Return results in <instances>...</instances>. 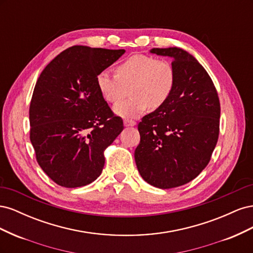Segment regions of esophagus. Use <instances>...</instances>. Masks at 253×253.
<instances>
[{"mask_svg":"<svg viewBox=\"0 0 253 253\" xmlns=\"http://www.w3.org/2000/svg\"><path fill=\"white\" fill-rule=\"evenodd\" d=\"M124 125H125V126H136V121L126 119L124 121Z\"/></svg>","mask_w":253,"mask_h":253,"instance_id":"esophagus-1","label":"esophagus"}]
</instances>
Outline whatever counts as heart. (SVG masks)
<instances>
[{"instance_id":"obj_1","label":"heart","mask_w":253,"mask_h":253,"mask_svg":"<svg viewBox=\"0 0 253 253\" xmlns=\"http://www.w3.org/2000/svg\"><path fill=\"white\" fill-rule=\"evenodd\" d=\"M116 75L103 71L97 75V86L110 103L124 99L128 88L131 97L115 105L122 118H135L150 108L157 110L169 100L175 85V70L170 61L147 55H134L115 68Z\"/></svg>"}]
</instances>
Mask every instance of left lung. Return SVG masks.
Listing matches in <instances>:
<instances>
[{"mask_svg": "<svg viewBox=\"0 0 253 253\" xmlns=\"http://www.w3.org/2000/svg\"><path fill=\"white\" fill-rule=\"evenodd\" d=\"M150 51L172 58L175 85L169 100L139 122L135 162L148 183L171 189L194 179L209 164L220 104L212 79L192 55L178 47Z\"/></svg>", "mask_w": 253, "mask_h": 253, "instance_id": "obj_1", "label": "left lung"}]
</instances>
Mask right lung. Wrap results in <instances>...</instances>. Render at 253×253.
<instances>
[{
  "instance_id": "obj_1",
  "label": "right lung",
  "mask_w": 253,
  "mask_h": 253,
  "mask_svg": "<svg viewBox=\"0 0 253 253\" xmlns=\"http://www.w3.org/2000/svg\"><path fill=\"white\" fill-rule=\"evenodd\" d=\"M125 52L75 45L50 61L36 83L30 141L38 164L61 187H83L97 179L104 150L124 129L98 89L97 75Z\"/></svg>"
}]
</instances>
